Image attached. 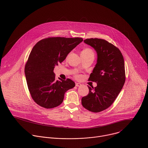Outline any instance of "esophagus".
Returning <instances> with one entry per match:
<instances>
[{
  "label": "esophagus",
  "mask_w": 148,
  "mask_h": 148,
  "mask_svg": "<svg viewBox=\"0 0 148 148\" xmlns=\"http://www.w3.org/2000/svg\"><path fill=\"white\" fill-rule=\"evenodd\" d=\"M80 85H82V84L80 83H75V86H80Z\"/></svg>",
  "instance_id": "obj_1"
}]
</instances>
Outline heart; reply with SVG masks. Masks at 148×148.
Returning a JSON list of instances; mask_svg holds the SVG:
<instances>
[{
    "label": "heart",
    "instance_id": "obj_1",
    "mask_svg": "<svg viewBox=\"0 0 148 148\" xmlns=\"http://www.w3.org/2000/svg\"><path fill=\"white\" fill-rule=\"evenodd\" d=\"M82 53H93V52H92V50L90 49H89V48H86V49H85L83 50L82 51ZM76 77H77V78H79V77H80V75H77Z\"/></svg>",
    "mask_w": 148,
    "mask_h": 148
}]
</instances>
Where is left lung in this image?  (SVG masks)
<instances>
[{"instance_id":"obj_1","label":"left lung","mask_w":148,"mask_h":148,"mask_svg":"<svg viewBox=\"0 0 148 148\" xmlns=\"http://www.w3.org/2000/svg\"><path fill=\"white\" fill-rule=\"evenodd\" d=\"M84 42L97 53V63L88 79L97 83V86L92 88L88 86L89 92L82 98V104L86 109L98 113L113 104L124 86V58L117 47L104 39L90 38Z\"/></svg>"}]
</instances>
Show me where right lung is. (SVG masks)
Instances as JSON below:
<instances>
[{
    "label": "right lung",
    "instance_id": "add662e5",
    "mask_svg": "<svg viewBox=\"0 0 148 148\" xmlns=\"http://www.w3.org/2000/svg\"><path fill=\"white\" fill-rule=\"evenodd\" d=\"M83 40L82 38L49 37L37 42L25 65V75L32 98L39 106L51 109L60 105L65 92L75 86L70 79L56 80L54 69Z\"/></svg>",
    "mask_w": 148,
    "mask_h": 148
}]
</instances>
